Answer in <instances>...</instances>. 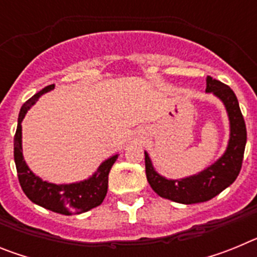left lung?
I'll list each match as a JSON object with an SVG mask.
<instances>
[{
    "instance_id": "8db88e82",
    "label": "left lung",
    "mask_w": 257,
    "mask_h": 257,
    "mask_svg": "<svg viewBox=\"0 0 257 257\" xmlns=\"http://www.w3.org/2000/svg\"><path fill=\"white\" fill-rule=\"evenodd\" d=\"M206 92L213 94L222 101L228 113L230 126L228 147L216 162L198 174L172 180L166 179L154 170L149 154L144 152L145 174L152 189L162 198L183 205L201 203L216 197L234 183L243 161L247 131L237 96L229 86L210 76L206 78Z\"/></svg>"
}]
</instances>
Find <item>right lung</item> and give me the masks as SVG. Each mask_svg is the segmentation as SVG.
Instances as JSON below:
<instances>
[{"mask_svg":"<svg viewBox=\"0 0 257 257\" xmlns=\"http://www.w3.org/2000/svg\"><path fill=\"white\" fill-rule=\"evenodd\" d=\"M55 85L42 88L22 106L18 118L17 133L14 136V160L17 166L20 187L33 203L61 215H77L101 205L108 192V175L118 154L101 162L96 171L88 179L72 184H54L45 181L32 172L23 157L22 122L27 112L35 105L41 95L51 91Z\"/></svg>","mask_w":257,"mask_h":257,"instance_id":"1","label":"right lung"}]
</instances>
